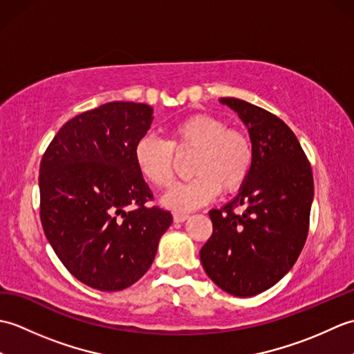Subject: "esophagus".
<instances>
[{"instance_id":"obj_1","label":"esophagus","mask_w":354,"mask_h":354,"mask_svg":"<svg viewBox=\"0 0 354 354\" xmlns=\"http://www.w3.org/2000/svg\"><path fill=\"white\" fill-rule=\"evenodd\" d=\"M187 219H189V214L187 213H173V221H175L176 223H181Z\"/></svg>"}]
</instances>
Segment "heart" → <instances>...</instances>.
Returning a JSON list of instances; mask_svg holds the SVG:
<instances>
[{"label":"heart","instance_id":"1","mask_svg":"<svg viewBox=\"0 0 354 354\" xmlns=\"http://www.w3.org/2000/svg\"><path fill=\"white\" fill-rule=\"evenodd\" d=\"M169 138L141 137L133 147L140 173L156 189H167L176 175V155L194 152L190 161L193 179L178 184L162 202L176 209L208 204L219 192L231 194L245 185L254 165V146L248 133L227 127L212 114H193L167 129Z\"/></svg>","mask_w":354,"mask_h":354}]
</instances>
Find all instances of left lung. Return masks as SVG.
<instances>
[{"mask_svg": "<svg viewBox=\"0 0 354 354\" xmlns=\"http://www.w3.org/2000/svg\"><path fill=\"white\" fill-rule=\"evenodd\" d=\"M243 120L254 165L237 198L212 209L213 234L201 250L207 275L225 292L254 297L289 272L306 243L313 199L310 162L290 127L245 100H221ZM240 207L242 212H236Z\"/></svg>", "mask_w": 354, "mask_h": 354, "instance_id": "left-lung-1", "label": "left lung"}]
</instances>
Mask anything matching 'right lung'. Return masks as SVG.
Listing matches in <instances>:
<instances>
[{
	"instance_id": "add662e5",
	"label": "right lung",
	"mask_w": 354,
	"mask_h": 354,
	"mask_svg": "<svg viewBox=\"0 0 354 354\" xmlns=\"http://www.w3.org/2000/svg\"><path fill=\"white\" fill-rule=\"evenodd\" d=\"M152 108L111 102L68 120L44 152L39 214L64 266L93 289L129 288L152 265L171 225L133 160Z\"/></svg>"
}]
</instances>
